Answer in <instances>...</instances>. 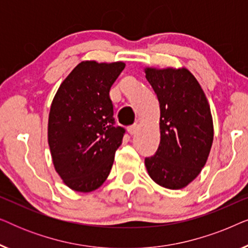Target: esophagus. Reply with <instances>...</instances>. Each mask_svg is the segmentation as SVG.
<instances>
[{
	"mask_svg": "<svg viewBox=\"0 0 248 248\" xmlns=\"http://www.w3.org/2000/svg\"><path fill=\"white\" fill-rule=\"evenodd\" d=\"M138 124H134V125H131V126H128L127 127V131H128V133H130L131 135H134L135 133H137V131H138Z\"/></svg>",
	"mask_w": 248,
	"mask_h": 248,
	"instance_id": "obj_1",
	"label": "esophagus"
}]
</instances>
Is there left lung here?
Masks as SVG:
<instances>
[{
    "instance_id": "obj_1",
    "label": "left lung",
    "mask_w": 248,
    "mask_h": 248,
    "mask_svg": "<svg viewBox=\"0 0 248 248\" xmlns=\"http://www.w3.org/2000/svg\"><path fill=\"white\" fill-rule=\"evenodd\" d=\"M145 78L160 104V143L145 158L158 185L181 189L198 177L213 142V121L205 93L185 67H145Z\"/></svg>"
}]
</instances>
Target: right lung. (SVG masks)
<instances>
[{"label":"right lung","instance_id":"right-lung-1","mask_svg":"<svg viewBox=\"0 0 248 248\" xmlns=\"http://www.w3.org/2000/svg\"><path fill=\"white\" fill-rule=\"evenodd\" d=\"M125 63L83 61L61 83L50 105L48 145L67 187L88 193L109 175L125 130L114 126L109 90Z\"/></svg>","mask_w":248,"mask_h":248}]
</instances>
